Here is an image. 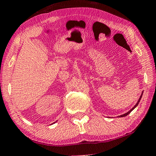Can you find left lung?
<instances>
[{"label":"left lung","instance_id":"8db88e82","mask_svg":"<svg viewBox=\"0 0 156 156\" xmlns=\"http://www.w3.org/2000/svg\"><path fill=\"white\" fill-rule=\"evenodd\" d=\"M142 94H143V93H141V94L140 98H139V101H138V102H137V103H136V104L135 105H134V106H133V108H132L131 109H130V110L129 111V112H127V113H125V114H122V115H120V116H119V117H125V116L128 115V114H130V112H132V111H133V109H134V108H136V106H137V105H138V104H139V102H140V100H141V97H142Z\"/></svg>","mask_w":156,"mask_h":156}]
</instances>
